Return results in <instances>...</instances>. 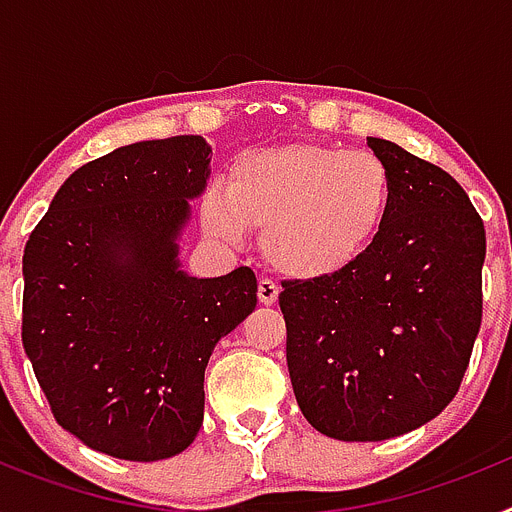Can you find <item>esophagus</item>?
I'll use <instances>...</instances> for the list:
<instances>
[{
	"mask_svg": "<svg viewBox=\"0 0 512 512\" xmlns=\"http://www.w3.org/2000/svg\"><path fill=\"white\" fill-rule=\"evenodd\" d=\"M279 297V284L269 277L259 279V302L261 305H274Z\"/></svg>",
	"mask_w": 512,
	"mask_h": 512,
	"instance_id": "1",
	"label": "esophagus"
}]
</instances>
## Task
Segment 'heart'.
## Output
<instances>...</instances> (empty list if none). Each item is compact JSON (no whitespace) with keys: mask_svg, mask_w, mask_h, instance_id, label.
<instances>
[{"mask_svg":"<svg viewBox=\"0 0 512 512\" xmlns=\"http://www.w3.org/2000/svg\"><path fill=\"white\" fill-rule=\"evenodd\" d=\"M392 176L372 151L297 143L233 158L225 184L202 194V225L225 243H243L248 225H266L264 251L297 279L338 274L382 233Z\"/></svg>","mask_w":512,"mask_h":512,"instance_id":"obj_1","label":"heart"}]
</instances>
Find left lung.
Returning <instances> with one entry per match:
<instances>
[{
    "label": "left lung",
    "instance_id": "1",
    "mask_svg": "<svg viewBox=\"0 0 512 512\" xmlns=\"http://www.w3.org/2000/svg\"><path fill=\"white\" fill-rule=\"evenodd\" d=\"M392 176L374 246L348 269L282 282L297 405L338 441H384L436 418L459 392L482 325L485 225L454 176L366 138Z\"/></svg>",
    "mask_w": 512,
    "mask_h": 512
}]
</instances>
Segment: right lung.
<instances>
[{
  "mask_svg": "<svg viewBox=\"0 0 512 512\" xmlns=\"http://www.w3.org/2000/svg\"><path fill=\"white\" fill-rule=\"evenodd\" d=\"M200 135L143 140L63 182L22 256V346L61 428L128 461L182 454L205 413L212 348L256 307L248 266L179 271L176 243L205 189Z\"/></svg>",
  "mask_w": 512,
  "mask_h": 512,
  "instance_id": "1",
  "label": "right lung"
}]
</instances>
